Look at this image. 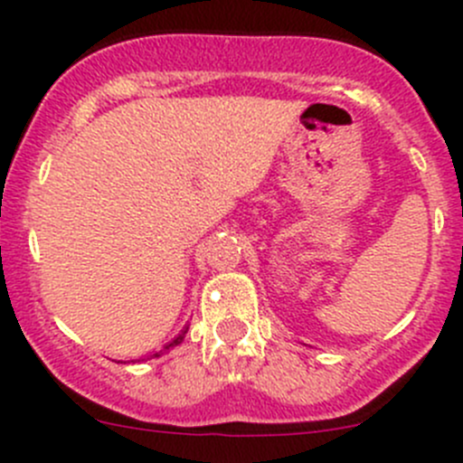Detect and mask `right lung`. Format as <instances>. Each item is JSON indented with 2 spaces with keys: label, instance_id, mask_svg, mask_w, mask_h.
<instances>
[{
  "label": "right lung",
  "instance_id": "1",
  "mask_svg": "<svg viewBox=\"0 0 463 463\" xmlns=\"http://www.w3.org/2000/svg\"><path fill=\"white\" fill-rule=\"evenodd\" d=\"M185 331H188V329H184V331H181V334H179V335H176V338H175V340H172V343H170V345H165V347H163V349H161V352H158V354H154V358H158V356H161V354H163V352H167V349H170V347H176V345H181V340H184Z\"/></svg>",
  "mask_w": 463,
  "mask_h": 463
}]
</instances>
